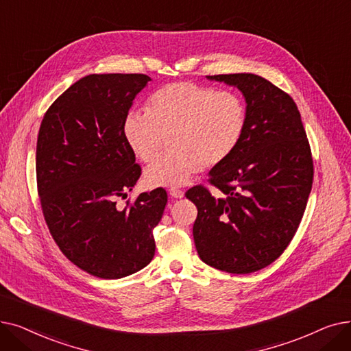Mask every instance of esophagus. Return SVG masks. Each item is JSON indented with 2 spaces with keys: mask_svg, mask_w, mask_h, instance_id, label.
<instances>
[{
  "mask_svg": "<svg viewBox=\"0 0 351 351\" xmlns=\"http://www.w3.org/2000/svg\"><path fill=\"white\" fill-rule=\"evenodd\" d=\"M170 195L173 198H182V197H184V191L180 190V189H171L170 190Z\"/></svg>",
  "mask_w": 351,
  "mask_h": 351,
  "instance_id": "1",
  "label": "esophagus"
}]
</instances>
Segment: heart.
Segmentation results:
<instances>
[{
    "label": "heart",
    "mask_w": 351,
    "mask_h": 351,
    "mask_svg": "<svg viewBox=\"0 0 351 351\" xmlns=\"http://www.w3.org/2000/svg\"><path fill=\"white\" fill-rule=\"evenodd\" d=\"M245 130V106L231 91H217L195 82L167 84L149 95L147 112L130 110L123 136L143 162L153 161L171 137L174 152L147 167L148 187H181L203 165L214 167L236 152Z\"/></svg>",
    "instance_id": "obj_1"
}]
</instances>
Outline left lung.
<instances>
[{
    "label": "left lung",
    "mask_w": 351,
    "mask_h": 351,
    "mask_svg": "<svg viewBox=\"0 0 351 351\" xmlns=\"http://www.w3.org/2000/svg\"><path fill=\"white\" fill-rule=\"evenodd\" d=\"M236 87L245 99L243 138L210 182L223 195L195 186L186 197L197 206V253L206 264L232 274L264 269L290 244L313 184V158L293 98L256 74L207 75Z\"/></svg>",
    "instance_id": "obj_1"
}]
</instances>
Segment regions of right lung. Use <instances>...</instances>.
<instances>
[{"mask_svg": "<svg viewBox=\"0 0 351 351\" xmlns=\"http://www.w3.org/2000/svg\"><path fill=\"white\" fill-rule=\"evenodd\" d=\"M144 74H90L45 112L37 140V186L45 223L64 256L99 278H123L153 260L167 193H141L120 208L141 176L123 121Z\"/></svg>", "mask_w": 351, "mask_h": 351, "instance_id": "1", "label": "right lung"}]
</instances>
